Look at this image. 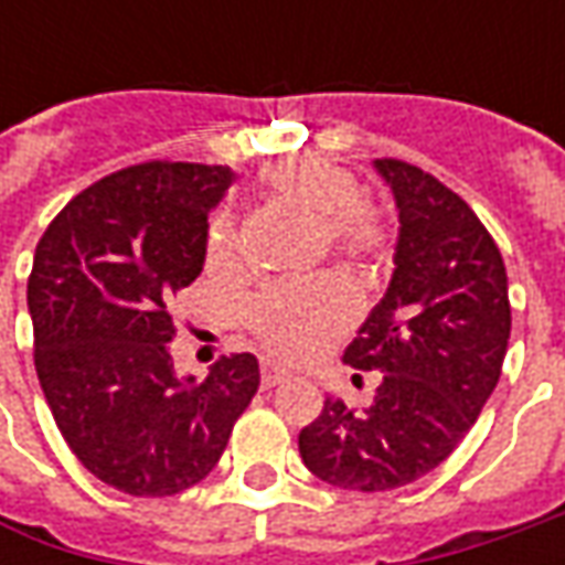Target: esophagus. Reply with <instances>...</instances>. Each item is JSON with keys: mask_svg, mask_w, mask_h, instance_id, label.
<instances>
[{"mask_svg": "<svg viewBox=\"0 0 565 565\" xmlns=\"http://www.w3.org/2000/svg\"><path fill=\"white\" fill-rule=\"evenodd\" d=\"M282 380H286V374H282V371L264 367V374H260V386H264V390H270V386H279Z\"/></svg>", "mask_w": 565, "mask_h": 565, "instance_id": "34e87169", "label": "esophagus"}]
</instances>
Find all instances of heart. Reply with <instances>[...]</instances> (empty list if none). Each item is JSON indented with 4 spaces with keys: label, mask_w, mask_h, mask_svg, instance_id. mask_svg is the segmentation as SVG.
Wrapping results in <instances>:
<instances>
[{
    "label": "heart",
    "mask_w": 565,
    "mask_h": 565,
    "mask_svg": "<svg viewBox=\"0 0 565 565\" xmlns=\"http://www.w3.org/2000/svg\"><path fill=\"white\" fill-rule=\"evenodd\" d=\"M260 204L311 220L317 250L337 254L355 270H371L393 242V223L380 206L361 201L359 179L320 157H282L254 179ZM235 260V226L216 220L206 238V267L226 270ZM242 327L282 364H305L327 352L352 323V301L333 282L273 286L242 305Z\"/></svg>",
    "instance_id": "heart-1"
}]
</instances>
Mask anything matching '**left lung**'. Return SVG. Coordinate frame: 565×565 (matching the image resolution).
I'll use <instances>...</instances> for the list:
<instances>
[{
	"label": "left lung",
	"instance_id": "left-lung-1",
	"mask_svg": "<svg viewBox=\"0 0 565 565\" xmlns=\"http://www.w3.org/2000/svg\"><path fill=\"white\" fill-rule=\"evenodd\" d=\"M374 169L399 206L396 270L342 361L377 371L380 386L367 408L327 396L298 434L311 475L361 493L405 488L462 444L512 327L507 267L475 210L418 166L383 157Z\"/></svg>",
	"mask_w": 565,
	"mask_h": 565
}]
</instances>
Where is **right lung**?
<instances>
[{
    "label": "right lung",
    "instance_id": "obj_1",
    "mask_svg": "<svg viewBox=\"0 0 565 565\" xmlns=\"http://www.w3.org/2000/svg\"><path fill=\"white\" fill-rule=\"evenodd\" d=\"M228 166H128L43 232L28 279L33 364L81 466L131 497H172L220 462L257 393V359L223 355L204 383L179 377L169 301L206 257V216Z\"/></svg>",
    "mask_w": 565,
    "mask_h": 565
}]
</instances>
